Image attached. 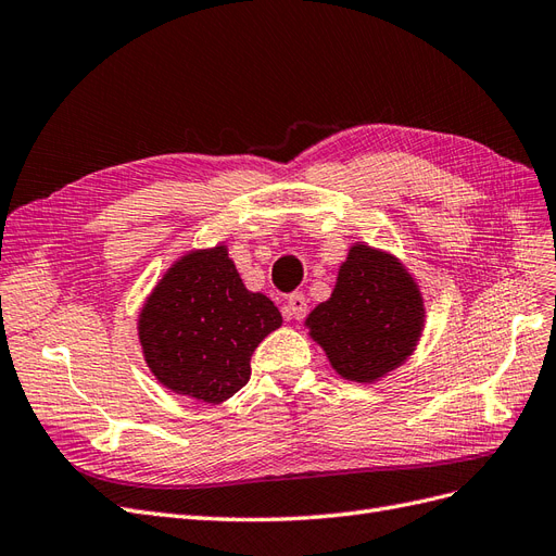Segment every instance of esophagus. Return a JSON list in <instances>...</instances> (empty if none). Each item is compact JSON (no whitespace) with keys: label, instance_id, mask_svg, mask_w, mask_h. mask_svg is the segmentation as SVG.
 <instances>
[{"label":"esophagus","instance_id":"esophagus-1","mask_svg":"<svg viewBox=\"0 0 556 556\" xmlns=\"http://www.w3.org/2000/svg\"><path fill=\"white\" fill-rule=\"evenodd\" d=\"M306 311H308V299L299 292L290 294V299L285 301V308H282L285 317H290V319H301L306 315Z\"/></svg>","mask_w":556,"mask_h":556}]
</instances>
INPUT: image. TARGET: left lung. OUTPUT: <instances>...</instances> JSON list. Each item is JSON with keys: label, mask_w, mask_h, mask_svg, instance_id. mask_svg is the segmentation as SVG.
<instances>
[{"label": "left lung", "mask_w": 556, "mask_h": 556, "mask_svg": "<svg viewBox=\"0 0 556 556\" xmlns=\"http://www.w3.org/2000/svg\"><path fill=\"white\" fill-rule=\"evenodd\" d=\"M306 327L341 378L376 382L413 355L425 301L396 257L355 243L331 296L306 317Z\"/></svg>", "instance_id": "1"}]
</instances>
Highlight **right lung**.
Segmentation results:
<instances>
[{
  "mask_svg": "<svg viewBox=\"0 0 556 556\" xmlns=\"http://www.w3.org/2000/svg\"><path fill=\"white\" fill-rule=\"evenodd\" d=\"M282 325L274 301L245 290L227 245L192 250L162 276L139 315L153 376L172 392L223 403L250 380V357Z\"/></svg>",
  "mask_w": 556,
  "mask_h": 556,
  "instance_id": "right-lung-1",
  "label": "right lung"
}]
</instances>
